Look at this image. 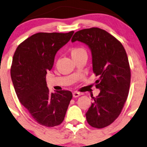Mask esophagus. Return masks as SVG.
Segmentation results:
<instances>
[{"mask_svg":"<svg viewBox=\"0 0 147 147\" xmlns=\"http://www.w3.org/2000/svg\"><path fill=\"white\" fill-rule=\"evenodd\" d=\"M81 93L78 92H74L73 93H72V95H73V97H78L79 96L81 95Z\"/></svg>","mask_w":147,"mask_h":147,"instance_id":"esophagus-1","label":"esophagus"}]
</instances>
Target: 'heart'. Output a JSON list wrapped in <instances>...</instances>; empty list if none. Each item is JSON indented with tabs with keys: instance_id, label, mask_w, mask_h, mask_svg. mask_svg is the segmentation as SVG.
<instances>
[{
	"instance_id": "b5f03b06",
	"label": "heart",
	"mask_w": 147,
	"mask_h": 147,
	"mask_svg": "<svg viewBox=\"0 0 147 147\" xmlns=\"http://www.w3.org/2000/svg\"><path fill=\"white\" fill-rule=\"evenodd\" d=\"M82 53H86V51L83 48L78 47V48L72 49V51H71V55H72V57H73V56L78 55Z\"/></svg>"
}]
</instances>
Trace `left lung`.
I'll use <instances>...</instances> for the list:
<instances>
[{"label": "left lung", "instance_id": "8db88e82", "mask_svg": "<svg viewBox=\"0 0 147 147\" xmlns=\"http://www.w3.org/2000/svg\"><path fill=\"white\" fill-rule=\"evenodd\" d=\"M71 41L88 46L93 72L99 77L95 83L100 92L92 97L93 103L85 114L87 122L95 128L107 127L119 117L128 97L131 72L125 50L115 37L98 28L78 31Z\"/></svg>", "mask_w": 147, "mask_h": 147}]
</instances>
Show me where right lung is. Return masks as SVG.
Segmentation results:
<instances>
[{
    "instance_id": "1",
    "label": "right lung",
    "mask_w": 147,
    "mask_h": 147,
    "mask_svg": "<svg viewBox=\"0 0 147 147\" xmlns=\"http://www.w3.org/2000/svg\"><path fill=\"white\" fill-rule=\"evenodd\" d=\"M73 33L34 34L18 45L13 55L10 75L18 98L32 119L42 126L61 124L72 98L67 90L49 92L45 76L53 67L57 52Z\"/></svg>"
}]
</instances>
